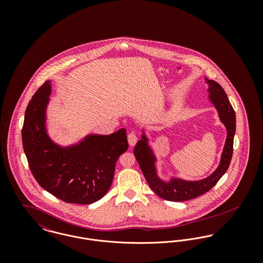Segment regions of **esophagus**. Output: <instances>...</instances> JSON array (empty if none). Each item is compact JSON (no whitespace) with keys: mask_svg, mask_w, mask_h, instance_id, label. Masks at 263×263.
<instances>
[{"mask_svg":"<svg viewBox=\"0 0 263 263\" xmlns=\"http://www.w3.org/2000/svg\"><path fill=\"white\" fill-rule=\"evenodd\" d=\"M139 140V135L136 132H132L127 136V141L130 146H135Z\"/></svg>","mask_w":263,"mask_h":263,"instance_id":"1","label":"esophagus"}]
</instances>
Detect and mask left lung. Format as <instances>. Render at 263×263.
Segmentation results:
<instances>
[{"label":"left lung","mask_w":263,"mask_h":263,"mask_svg":"<svg viewBox=\"0 0 263 263\" xmlns=\"http://www.w3.org/2000/svg\"><path fill=\"white\" fill-rule=\"evenodd\" d=\"M210 85V99L218 109L221 121L227 128V140L222 159L217 170L209 177L198 181H184L172 179L169 183L160 180L156 174L155 156L153 155L147 139L143 136L135 147L134 154L151 189L161 198L169 201H185L208 192L214 187L228 170L232 155L234 136L236 132V115L222 86L213 80H208Z\"/></svg>","instance_id":"1"}]
</instances>
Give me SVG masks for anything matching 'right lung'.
Wrapping results in <instances>:
<instances>
[{
    "label": "right lung",
    "mask_w": 263,
    "mask_h": 263,
    "mask_svg": "<svg viewBox=\"0 0 263 263\" xmlns=\"http://www.w3.org/2000/svg\"><path fill=\"white\" fill-rule=\"evenodd\" d=\"M49 93L47 81L25 111L22 143L29 168L38 184L57 198L68 203H93L111 186L116 161L128 148L126 130L89 136L77 146L60 148L49 140L44 127Z\"/></svg>",
    "instance_id": "right-lung-1"
}]
</instances>
